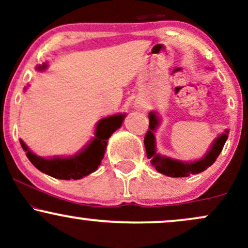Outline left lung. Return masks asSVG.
Returning a JSON list of instances; mask_svg holds the SVG:
<instances>
[{
    "mask_svg": "<svg viewBox=\"0 0 248 248\" xmlns=\"http://www.w3.org/2000/svg\"><path fill=\"white\" fill-rule=\"evenodd\" d=\"M160 118L155 112L149 113V130L144 136V147H146L147 157L150 160V163L155 167L158 172L169 176V177H187L190 175L204 171L207 168L211 167L223 150L225 142L229 136V130H225V133L219 135L212 142L211 148L204 157L187 163V162L173 160L167 156H161L160 154L156 153V141L154 132L160 124Z\"/></svg>",
    "mask_w": 248,
    "mask_h": 248,
    "instance_id": "obj_1",
    "label": "left lung"
}]
</instances>
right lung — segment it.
<instances>
[{
	"mask_svg": "<svg viewBox=\"0 0 248 248\" xmlns=\"http://www.w3.org/2000/svg\"><path fill=\"white\" fill-rule=\"evenodd\" d=\"M46 69V64L39 65L37 70ZM126 114H116L101 119L96 124L94 138L80 153L70 157L44 158L33 154L23 141L19 140L27 157L42 172L58 179H80L98 169L104 158L107 141L116 129L121 127Z\"/></svg>",
	"mask_w": 248,
	"mask_h": 248,
	"instance_id": "add662e5",
	"label": "right lung"
}]
</instances>
